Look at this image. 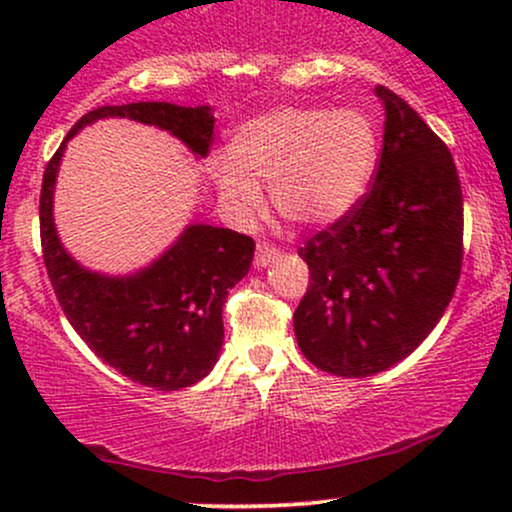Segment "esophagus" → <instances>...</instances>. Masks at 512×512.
<instances>
[{"label": "esophagus", "mask_w": 512, "mask_h": 512, "mask_svg": "<svg viewBox=\"0 0 512 512\" xmlns=\"http://www.w3.org/2000/svg\"><path fill=\"white\" fill-rule=\"evenodd\" d=\"M276 257H279V250H276L274 245L257 243V250H255V264H257V267H267V264H272Z\"/></svg>", "instance_id": "34e87169"}]
</instances>
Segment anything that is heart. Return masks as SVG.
<instances>
[{
  "label": "heart",
  "mask_w": 512,
  "mask_h": 512,
  "mask_svg": "<svg viewBox=\"0 0 512 512\" xmlns=\"http://www.w3.org/2000/svg\"><path fill=\"white\" fill-rule=\"evenodd\" d=\"M378 166V132L361 110L274 108L243 122L228 156L209 163L228 209H260V185H272L276 214L317 228L344 219L366 195Z\"/></svg>",
  "instance_id": "heart-1"
}]
</instances>
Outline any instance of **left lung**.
<instances>
[{"label":"left lung","instance_id":"obj_1","mask_svg":"<svg viewBox=\"0 0 512 512\" xmlns=\"http://www.w3.org/2000/svg\"><path fill=\"white\" fill-rule=\"evenodd\" d=\"M373 185L298 255L310 284L293 313L303 356L366 378L395 366L438 325L462 269V187L448 144L390 88Z\"/></svg>","mask_w":512,"mask_h":512}]
</instances>
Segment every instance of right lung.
<instances>
[{"instance_id": "1", "label": "right lung", "mask_w": 512, "mask_h": 512, "mask_svg": "<svg viewBox=\"0 0 512 512\" xmlns=\"http://www.w3.org/2000/svg\"><path fill=\"white\" fill-rule=\"evenodd\" d=\"M101 117H129L168 129L197 156L214 142L209 105L151 101L103 105L69 129L50 158L40 190V245L48 276L72 327L98 358L134 383L180 390L214 368L223 344V303L248 274L255 240L231 228L195 223L151 267L132 276H103L79 267L57 238L52 192L67 139Z\"/></svg>"}]
</instances>
